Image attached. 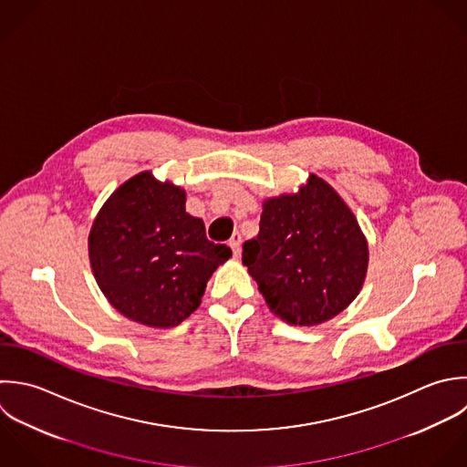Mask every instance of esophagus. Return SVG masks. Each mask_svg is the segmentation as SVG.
Instances as JSON below:
<instances>
[{
  "label": "esophagus",
  "instance_id": "obj_1",
  "mask_svg": "<svg viewBox=\"0 0 467 467\" xmlns=\"http://www.w3.org/2000/svg\"><path fill=\"white\" fill-rule=\"evenodd\" d=\"M240 245H242V236H240V233H234V234L231 236V240H229V247L233 249V254H234V256L240 254Z\"/></svg>",
  "mask_w": 467,
  "mask_h": 467
}]
</instances>
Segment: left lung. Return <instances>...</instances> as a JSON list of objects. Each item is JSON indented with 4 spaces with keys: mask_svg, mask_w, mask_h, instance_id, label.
<instances>
[{
    "mask_svg": "<svg viewBox=\"0 0 467 467\" xmlns=\"http://www.w3.org/2000/svg\"><path fill=\"white\" fill-rule=\"evenodd\" d=\"M242 262L276 317L318 326L360 293L369 249L353 211L311 174L296 194L264 202L260 233L244 244Z\"/></svg>",
    "mask_w": 467,
    "mask_h": 467,
    "instance_id": "left-lung-1",
    "label": "left lung"
}]
</instances>
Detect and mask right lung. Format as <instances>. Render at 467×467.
I'll list each match as a JSON object with an SVG mask.
<instances>
[{"mask_svg": "<svg viewBox=\"0 0 467 467\" xmlns=\"http://www.w3.org/2000/svg\"><path fill=\"white\" fill-rule=\"evenodd\" d=\"M233 256L185 213V191L143 171L121 183L99 209L90 234L94 278L123 317L149 327H174L191 317L211 275Z\"/></svg>", "mask_w": 467, "mask_h": 467, "instance_id": "obj_1", "label": "right lung"}]
</instances>
